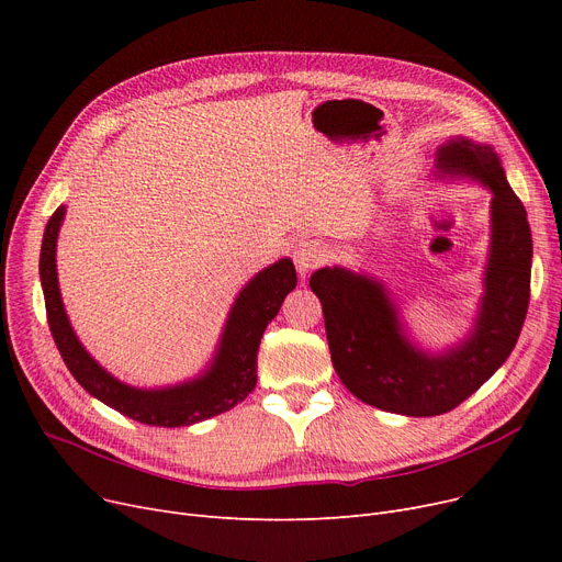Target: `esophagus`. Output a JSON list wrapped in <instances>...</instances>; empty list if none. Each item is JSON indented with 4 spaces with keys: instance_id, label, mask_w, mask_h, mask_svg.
Returning a JSON list of instances; mask_svg holds the SVG:
<instances>
[{
    "instance_id": "esophagus-1",
    "label": "esophagus",
    "mask_w": 562,
    "mask_h": 562,
    "mask_svg": "<svg viewBox=\"0 0 562 562\" xmlns=\"http://www.w3.org/2000/svg\"><path fill=\"white\" fill-rule=\"evenodd\" d=\"M326 257H328L326 246L318 241H303L296 250H293V263H296L301 276H307L310 271H314L316 266L326 261Z\"/></svg>"
}]
</instances>
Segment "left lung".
Listing matches in <instances>:
<instances>
[{
	"mask_svg": "<svg viewBox=\"0 0 562 562\" xmlns=\"http://www.w3.org/2000/svg\"><path fill=\"white\" fill-rule=\"evenodd\" d=\"M432 172L439 182L467 177L492 193L483 296L458 344L439 352L417 346L392 291L364 271L326 266L310 278L344 387L367 405L405 417L445 415L487 382L513 352L530 299L533 239L494 147L449 138L437 147Z\"/></svg>",
	"mask_w": 562,
	"mask_h": 562,
	"instance_id": "obj_1",
	"label": "left lung"
}]
</instances>
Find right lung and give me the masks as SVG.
I'll list each match as a JSON object with an SVG mask.
<instances>
[{
	"label": "right lung",
	"mask_w": 562,
	"mask_h": 562,
	"mask_svg": "<svg viewBox=\"0 0 562 562\" xmlns=\"http://www.w3.org/2000/svg\"><path fill=\"white\" fill-rule=\"evenodd\" d=\"M66 204L47 221L41 246V284L52 337L79 385L121 415L161 428L191 426L241 403L257 385V350L266 326L278 316L286 293L296 289V269L289 257L266 266L234 299L212 362L195 378L166 387H134L111 375L83 348L70 326L56 273V239Z\"/></svg>",
	"instance_id": "add662e5"
}]
</instances>
